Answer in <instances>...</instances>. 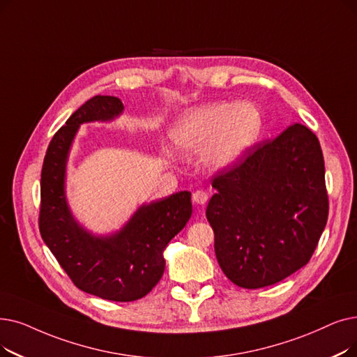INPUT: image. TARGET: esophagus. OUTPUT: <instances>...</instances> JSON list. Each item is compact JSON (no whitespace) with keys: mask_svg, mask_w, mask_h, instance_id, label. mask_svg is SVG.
Masks as SVG:
<instances>
[{"mask_svg":"<svg viewBox=\"0 0 357 357\" xmlns=\"http://www.w3.org/2000/svg\"><path fill=\"white\" fill-rule=\"evenodd\" d=\"M192 199H194L195 204L204 206L207 203V199H208V194L206 191H203V190H198V191H195L192 194Z\"/></svg>","mask_w":357,"mask_h":357,"instance_id":"obj_1","label":"esophagus"}]
</instances>
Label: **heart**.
<instances>
[{
	"instance_id": "heart-1",
	"label": "heart",
	"mask_w": 357,
	"mask_h": 357,
	"mask_svg": "<svg viewBox=\"0 0 357 357\" xmlns=\"http://www.w3.org/2000/svg\"><path fill=\"white\" fill-rule=\"evenodd\" d=\"M259 114L250 103H208L185 112L169 131L172 147L181 154L201 151L211 170L234 166L259 132Z\"/></svg>"
}]
</instances>
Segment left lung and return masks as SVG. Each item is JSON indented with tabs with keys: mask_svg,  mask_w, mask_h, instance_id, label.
Here are the masks:
<instances>
[{
	"mask_svg": "<svg viewBox=\"0 0 357 357\" xmlns=\"http://www.w3.org/2000/svg\"><path fill=\"white\" fill-rule=\"evenodd\" d=\"M211 185L206 215L231 283L266 287L307 264L328 219L324 156L311 130L293 123L246 150Z\"/></svg>",
	"mask_w": 357,
	"mask_h": 357,
	"instance_id": "1",
	"label": "left lung"
}]
</instances>
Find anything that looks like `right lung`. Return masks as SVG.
<instances>
[{"mask_svg": "<svg viewBox=\"0 0 357 357\" xmlns=\"http://www.w3.org/2000/svg\"><path fill=\"white\" fill-rule=\"evenodd\" d=\"M123 105L114 96H95L61 127L46 150L40 175L39 230L59 266L80 290L102 299L132 302L159 283L163 251L190 220L191 192L181 191L143 204L115 234L93 235L67 203L66 170L74 137L84 122L118 118Z\"/></svg>", "mask_w": 357, "mask_h": 357, "instance_id": "obj_1", "label": "right lung"}]
</instances>
